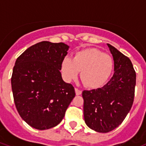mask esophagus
Listing matches in <instances>:
<instances>
[{
	"instance_id": "34e87169",
	"label": "esophagus",
	"mask_w": 146,
	"mask_h": 146,
	"mask_svg": "<svg viewBox=\"0 0 146 146\" xmlns=\"http://www.w3.org/2000/svg\"><path fill=\"white\" fill-rule=\"evenodd\" d=\"M75 92H76V96H80V95L82 94V91L80 90L79 89H77V88H75Z\"/></svg>"
}]
</instances>
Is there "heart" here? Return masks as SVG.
Returning a JSON list of instances; mask_svg holds the SVG:
<instances>
[{
  "instance_id": "heart-1",
  "label": "heart",
  "mask_w": 146,
  "mask_h": 146,
  "mask_svg": "<svg viewBox=\"0 0 146 146\" xmlns=\"http://www.w3.org/2000/svg\"><path fill=\"white\" fill-rule=\"evenodd\" d=\"M113 67L111 56L96 48H86L76 53L73 59L64 57L60 70L66 82L76 80L81 71L80 78L83 84L88 88L97 89L108 82Z\"/></svg>"
}]
</instances>
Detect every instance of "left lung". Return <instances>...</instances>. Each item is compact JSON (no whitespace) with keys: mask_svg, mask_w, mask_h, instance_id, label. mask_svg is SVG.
I'll return each instance as SVG.
<instances>
[{"mask_svg":"<svg viewBox=\"0 0 146 146\" xmlns=\"http://www.w3.org/2000/svg\"><path fill=\"white\" fill-rule=\"evenodd\" d=\"M107 44L114 62L113 76L102 88L82 92L85 122L98 133H108L121 124L132 108L136 86V75L131 60Z\"/></svg>","mask_w":146,"mask_h":146,"instance_id":"left-lung-1","label":"left lung"}]
</instances>
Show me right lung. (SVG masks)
Returning <instances> with one entry per match:
<instances>
[{"label": "right lung", "instance_id": "1", "mask_svg": "<svg viewBox=\"0 0 146 146\" xmlns=\"http://www.w3.org/2000/svg\"><path fill=\"white\" fill-rule=\"evenodd\" d=\"M69 48L63 42H41L16 60L11 78L15 105L23 120L35 129L59 124L75 97L74 87L64 82L60 71Z\"/></svg>", "mask_w": 146, "mask_h": 146}]
</instances>
